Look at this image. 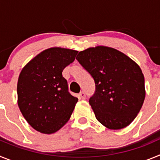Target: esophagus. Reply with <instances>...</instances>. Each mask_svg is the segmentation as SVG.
Returning a JSON list of instances; mask_svg holds the SVG:
<instances>
[{
    "instance_id": "34e87169",
    "label": "esophagus",
    "mask_w": 160,
    "mask_h": 160,
    "mask_svg": "<svg viewBox=\"0 0 160 160\" xmlns=\"http://www.w3.org/2000/svg\"><path fill=\"white\" fill-rule=\"evenodd\" d=\"M78 97L79 98H81V99H85V98H86V94H85L84 91H81V92L79 93Z\"/></svg>"
}]
</instances>
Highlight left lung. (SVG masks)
<instances>
[{
    "label": "left lung",
    "mask_w": 160,
    "mask_h": 160,
    "mask_svg": "<svg viewBox=\"0 0 160 160\" xmlns=\"http://www.w3.org/2000/svg\"><path fill=\"white\" fill-rule=\"evenodd\" d=\"M76 59L94 80L95 91L89 102L98 121L109 129L128 127L145 98L140 67L122 52L107 46L85 49Z\"/></svg>",
    "instance_id": "8db88e82"
}]
</instances>
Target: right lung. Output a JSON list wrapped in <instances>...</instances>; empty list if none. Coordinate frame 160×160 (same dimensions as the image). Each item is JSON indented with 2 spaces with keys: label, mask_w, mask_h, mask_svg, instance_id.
<instances>
[{
  "label": "right lung",
  "mask_w": 160,
  "mask_h": 160,
  "mask_svg": "<svg viewBox=\"0 0 160 160\" xmlns=\"http://www.w3.org/2000/svg\"><path fill=\"white\" fill-rule=\"evenodd\" d=\"M78 51L54 47L46 49L22 69L18 82V107L33 129L52 134L71 116L78 98L69 92L65 67Z\"/></svg>",
  "instance_id": "1"
}]
</instances>
